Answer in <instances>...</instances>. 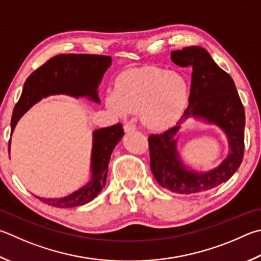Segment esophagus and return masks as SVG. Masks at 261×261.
Wrapping results in <instances>:
<instances>
[{
  "instance_id": "obj_1",
  "label": "esophagus",
  "mask_w": 261,
  "mask_h": 261,
  "mask_svg": "<svg viewBox=\"0 0 261 261\" xmlns=\"http://www.w3.org/2000/svg\"><path fill=\"white\" fill-rule=\"evenodd\" d=\"M123 129H124L125 132H130V131H134L137 129L136 124L132 121H126L124 123V125H123Z\"/></svg>"
}]
</instances>
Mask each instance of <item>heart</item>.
Segmentation results:
<instances>
[{"label": "heart", "instance_id": "heart-1", "mask_svg": "<svg viewBox=\"0 0 261 261\" xmlns=\"http://www.w3.org/2000/svg\"><path fill=\"white\" fill-rule=\"evenodd\" d=\"M188 85L181 75L159 67H144L123 73L107 105L121 115L140 111L150 129L168 127L178 120L188 101Z\"/></svg>", "mask_w": 261, "mask_h": 261}]
</instances>
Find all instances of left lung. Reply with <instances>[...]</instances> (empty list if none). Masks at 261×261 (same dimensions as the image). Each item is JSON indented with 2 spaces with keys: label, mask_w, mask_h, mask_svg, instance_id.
I'll list each match as a JSON object with an SVG mask.
<instances>
[{
  "label": "left lung",
  "mask_w": 261,
  "mask_h": 261,
  "mask_svg": "<svg viewBox=\"0 0 261 261\" xmlns=\"http://www.w3.org/2000/svg\"><path fill=\"white\" fill-rule=\"evenodd\" d=\"M179 67H192L188 106L177 124L148 137L150 169L161 186L177 194L206 192L227 181L240 168L244 156V107L233 79L218 66L206 50L189 46L171 52ZM191 116L216 122L230 139L231 153L219 167L206 174L188 172L179 162L173 139L179 124Z\"/></svg>",
  "instance_id": "1"
}]
</instances>
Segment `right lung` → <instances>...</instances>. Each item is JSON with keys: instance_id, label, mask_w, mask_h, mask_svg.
<instances>
[{"instance_id": "right-lung-1", "label": "right lung", "mask_w": 261, "mask_h": 261, "mask_svg": "<svg viewBox=\"0 0 261 261\" xmlns=\"http://www.w3.org/2000/svg\"><path fill=\"white\" fill-rule=\"evenodd\" d=\"M112 59L101 55H58L49 59L27 77L21 97L16 103L11 118V132L23 113L43 97L65 93L74 97L88 96L99 102L97 89ZM124 135L120 122L93 132L92 179L87 186L61 198H42L55 207H74L92 201L105 187L111 154ZM10 150V140H9Z\"/></svg>"}]
</instances>
